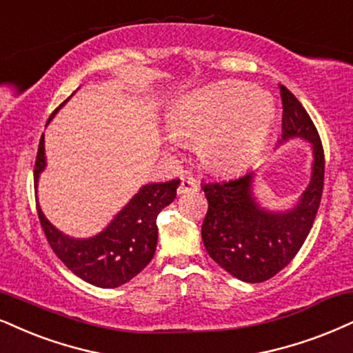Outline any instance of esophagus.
Listing matches in <instances>:
<instances>
[{
    "label": "esophagus",
    "mask_w": 353,
    "mask_h": 353,
    "mask_svg": "<svg viewBox=\"0 0 353 353\" xmlns=\"http://www.w3.org/2000/svg\"><path fill=\"white\" fill-rule=\"evenodd\" d=\"M198 191V181L193 178H181V183L178 186V194H188Z\"/></svg>",
    "instance_id": "obj_1"
}]
</instances>
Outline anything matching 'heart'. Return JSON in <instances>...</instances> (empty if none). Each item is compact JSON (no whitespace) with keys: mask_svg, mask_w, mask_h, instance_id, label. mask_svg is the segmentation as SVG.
Instances as JSON below:
<instances>
[{"mask_svg":"<svg viewBox=\"0 0 353 353\" xmlns=\"http://www.w3.org/2000/svg\"><path fill=\"white\" fill-rule=\"evenodd\" d=\"M275 119L270 94L249 85L229 81L204 86L186 94L168 117L175 141H198L196 152L206 168L236 172L262 149Z\"/></svg>","mask_w":353,"mask_h":353,"instance_id":"b5f03b06","label":"heart"}]
</instances>
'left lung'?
I'll list each match as a JSON object with an SVG mask.
<instances>
[{"mask_svg": "<svg viewBox=\"0 0 353 353\" xmlns=\"http://www.w3.org/2000/svg\"><path fill=\"white\" fill-rule=\"evenodd\" d=\"M283 103L278 143L303 139L311 143V180L298 203L272 211L254 193V170L225 180L203 183L208 214L201 237L208 254L225 272L245 283L275 276L298 254L319 210L324 186V150L310 114L288 88L280 85Z\"/></svg>", "mask_w": 353, "mask_h": 353, "instance_id": "1", "label": "left lung"}]
</instances>
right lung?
I'll use <instances>...</instances> for the list:
<instances>
[{
	"label": "right lung",
	"instance_id": "1",
	"mask_svg": "<svg viewBox=\"0 0 353 353\" xmlns=\"http://www.w3.org/2000/svg\"><path fill=\"white\" fill-rule=\"evenodd\" d=\"M62 106L57 108L54 114ZM54 114L49 117L47 124ZM46 145L42 134L34 167L36 191L39 176L46 170ZM178 185L180 180L143 185L101 232L88 239L70 237L57 229L43 216L39 203L37 214L52 250L67 265V268L98 288H117L132 280L149 265L159 239L157 216L175 199Z\"/></svg>",
	"mask_w": 353,
	"mask_h": 353
}]
</instances>
